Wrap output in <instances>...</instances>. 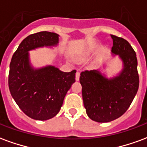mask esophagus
Returning a JSON list of instances; mask_svg holds the SVG:
<instances>
[{
    "label": "esophagus",
    "mask_w": 147,
    "mask_h": 147,
    "mask_svg": "<svg viewBox=\"0 0 147 147\" xmlns=\"http://www.w3.org/2000/svg\"><path fill=\"white\" fill-rule=\"evenodd\" d=\"M80 72L79 71H77V72L76 73V80L79 81L80 80Z\"/></svg>",
    "instance_id": "esophagus-1"
}]
</instances>
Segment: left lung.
<instances>
[{
    "label": "left lung",
    "mask_w": 147,
    "mask_h": 147,
    "mask_svg": "<svg viewBox=\"0 0 147 147\" xmlns=\"http://www.w3.org/2000/svg\"><path fill=\"white\" fill-rule=\"evenodd\" d=\"M112 52L123 62L122 72L108 80L96 70L80 73L83 105L91 120L105 123L121 117L129 108L138 91L139 77L135 50L125 39L111 34Z\"/></svg>",
    "instance_id": "obj_1"
}]
</instances>
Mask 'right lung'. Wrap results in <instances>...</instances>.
<instances>
[{
  "label": "right lung",
  "mask_w": 147,
  "mask_h": 147,
  "mask_svg": "<svg viewBox=\"0 0 147 147\" xmlns=\"http://www.w3.org/2000/svg\"><path fill=\"white\" fill-rule=\"evenodd\" d=\"M58 43V34H32L21 42L11 57L8 87L15 102L27 116L38 120L51 119L59 113L67 90L76 81V71L63 72L53 66L34 70L28 51Z\"/></svg>",
  "instance_id": "1"
}]
</instances>
